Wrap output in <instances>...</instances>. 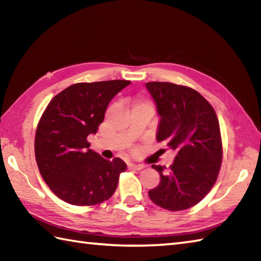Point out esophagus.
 <instances>
[{
    "label": "esophagus",
    "mask_w": 261,
    "mask_h": 261,
    "mask_svg": "<svg viewBox=\"0 0 261 261\" xmlns=\"http://www.w3.org/2000/svg\"><path fill=\"white\" fill-rule=\"evenodd\" d=\"M129 167L132 169H136V170H140L142 169L145 166L141 165V164H129Z\"/></svg>",
    "instance_id": "1"
}]
</instances>
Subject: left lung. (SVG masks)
<instances>
[{"label": "left lung", "instance_id": "8db88e82", "mask_svg": "<svg viewBox=\"0 0 261 261\" xmlns=\"http://www.w3.org/2000/svg\"><path fill=\"white\" fill-rule=\"evenodd\" d=\"M146 87L160 118L157 141L176 152L169 169L152 165L160 182L148 192L149 197L169 211L190 208L202 201L218 178L222 163L218 116L193 88L165 82L147 83Z\"/></svg>", "mask_w": 261, "mask_h": 261}]
</instances>
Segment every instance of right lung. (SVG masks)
<instances>
[{"label": "right lung", "mask_w": 261, "mask_h": 261, "mask_svg": "<svg viewBox=\"0 0 261 261\" xmlns=\"http://www.w3.org/2000/svg\"><path fill=\"white\" fill-rule=\"evenodd\" d=\"M130 83H79L48 104L37 127L35 153L43 180L63 201L88 206L115 192L125 163L102 158L90 149L87 137L96 134L111 99Z\"/></svg>", "instance_id": "obj_1"}]
</instances>
